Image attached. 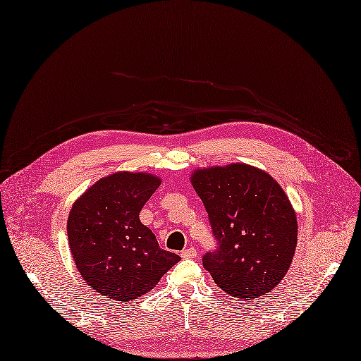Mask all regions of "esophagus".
Here are the masks:
<instances>
[{
    "mask_svg": "<svg viewBox=\"0 0 361 361\" xmlns=\"http://www.w3.org/2000/svg\"><path fill=\"white\" fill-rule=\"evenodd\" d=\"M182 259H195L197 257V250L194 247H188L180 252Z\"/></svg>",
    "mask_w": 361,
    "mask_h": 361,
    "instance_id": "34e87169",
    "label": "esophagus"
}]
</instances>
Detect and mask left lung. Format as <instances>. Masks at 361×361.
Returning a JSON list of instances; mask_svg holds the SVG:
<instances>
[{
    "instance_id": "left-lung-1",
    "label": "left lung",
    "mask_w": 361,
    "mask_h": 361,
    "mask_svg": "<svg viewBox=\"0 0 361 361\" xmlns=\"http://www.w3.org/2000/svg\"><path fill=\"white\" fill-rule=\"evenodd\" d=\"M195 192L209 213L217 250L202 266L229 295H267L286 274L297 247V216L281 185L244 163L197 169Z\"/></svg>"
}]
</instances>
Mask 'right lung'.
Returning a JSON list of instances; mask_svg holds the SVG:
<instances>
[{"instance_id":"obj_1","label":"right lung","mask_w":361,"mask_h":361,"mask_svg":"<svg viewBox=\"0 0 361 361\" xmlns=\"http://www.w3.org/2000/svg\"><path fill=\"white\" fill-rule=\"evenodd\" d=\"M161 179L117 171L101 178L72 205L67 238L82 279L99 295L132 301L159 283L180 257L161 250L140 213Z\"/></svg>"}]
</instances>
